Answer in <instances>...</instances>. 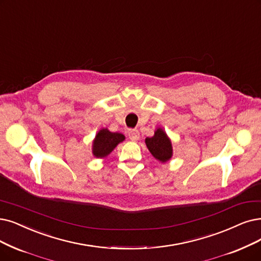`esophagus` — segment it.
<instances>
[{
    "instance_id": "34e87169",
    "label": "esophagus",
    "mask_w": 261,
    "mask_h": 261,
    "mask_svg": "<svg viewBox=\"0 0 261 261\" xmlns=\"http://www.w3.org/2000/svg\"><path fill=\"white\" fill-rule=\"evenodd\" d=\"M128 137L132 141H137L139 139V132L137 129H129Z\"/></svg>"
}]
</instances>
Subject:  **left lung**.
Wrapping results in <instances>:
<instances>
[{"label":"left lung","instance_id":"1","mask_svg":"<svg viewBox=\"0 0 261 261\" xmlns=\"http://www.w3.org/2000/svg\"><path fill=\"white\" fill-rule=\"evenodd\" d=\"M145 144L156 160L162 163L168 162L172 156L171 141L162 128H158L151 138H145Z\"/></svg>","mask_w":261,"mask_h":261}]
</instances>
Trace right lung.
<instances>
[{"label":"right lung","mask_w":261,"mask_h":261,"mask_svg":"<svg viewBox=\"0 0 261 261\" xmlns=\"http://www.w3.org/2000/svg\"><path fill=\"white\" fill-rule=\"evenodd\" d=\"M125 139L120 133H111L107 128L100 129L93 141V155L95 158H106L117 145Z\"/></svg>","instance_id":"obj_1"}]
</instances>
